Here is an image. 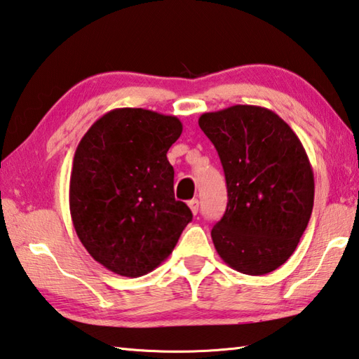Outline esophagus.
I'll list each match as a JSON object with an SVG mask.
<instances>
[{
	"label": "esophagus",
	"instance_id": "34e87169",
	"mask_svg": "<svg viewBox=\"0 0 359 359\" xmlns=\"http://www.w3.org/2000/svg\"><path fill=\"white\" fill-rule=\"evenodd\" d=\"M188 207H189V210H191L193 215H198V212H199V201L198 199H191V201L188 202Z\"/></svg>",
	"mask_w": 359,
	"mask_h": 359
}]
</instances>
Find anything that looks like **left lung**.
<instances>
[{"label": "left lung", "mask_w": 359, "mask_h": 359, "mask_svg": "<svg viewBox=\"0 0 359 359\" xmlns=\"http://www.w3.org/2000/svg\"><path fill=\"white\" fill-rule=\"evenodd\" d=\"M199 126L221 158L227 208L212 230L231 269L264 276L290 258L308 226L314 175L299 137L276 111L231 105L208 111Z\"/></svg>", "instance_id": "1"}]
</instances>
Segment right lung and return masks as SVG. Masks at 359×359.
<instances>
[{"label": "right lung", "mask_w": 359, "mask_h": 359, "mask_svg": "<svg viewBox=\"0 0 359 359\" xmlns=\"http://www.w3.org/2000/svg\"><path fill=\"white\" fill-rule=\"evenodd\" d=\"M177 116L114 109L77 144L69 213L77 236L105 269L137 278L171 255L191 210L174 198L166 152L180 137Z\"/></svg>", "instance_id": "add662e5"}]
</instances>
